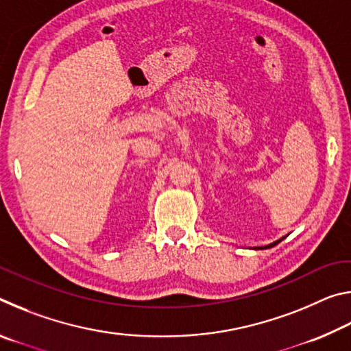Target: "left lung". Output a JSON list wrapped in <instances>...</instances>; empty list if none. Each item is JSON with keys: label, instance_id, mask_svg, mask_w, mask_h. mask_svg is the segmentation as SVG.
Listing matches in <instances>:
<instances>
[{"label": "left lung", "instance_id": "left-lung-1", "mask_svg": "<svg viewBox=\"0 0 351 351\" xmlns=\"http://www.w3.org/2000/svg\"><path fill=\"white\" fill-rule=\"evenodd\" d=\"M283 239H285V237H282V239H278V240H277V241H274V243H271V245H268V246H261V247H258V249H266V247H272V246H276V245H278V243H280Z\"/></svg>", "mask_w": 351, "mask_h": 351}]
</instances>
